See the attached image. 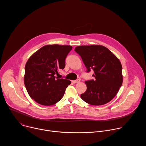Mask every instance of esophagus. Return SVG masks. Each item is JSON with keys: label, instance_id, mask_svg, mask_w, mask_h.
I'll return each mask as SVG.
<instances>
[{"label": "esophagus", "instance_id": "obj_1", "mask_svg": "<svg viewBox=\"0 0 146 146\" xmlns=\"http://www.w3.org/2000/svg\"><path fill=\"white\" fill-rule=\"evenodd\" d=\"M80 81V80L79 79H77V80H73V81H72V82H73V83H74V84H76V83H79Z\"/></svg>", "mask_w": 146, "mask_h": 146}]
</instances>
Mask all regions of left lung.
<instances>
[{
    "label": "left lung",
    "instance_id": "1",
    "mask_svg": "<svg viewBox=\"0 0 146 146\" xmlns=\"http://www.w3.org/2000/svg\"><path fill=\"white\" fill-rule=\"evenodd\" d=\"M74 51L87 68L94 72V80L86 81V91L81 99L91 105H103L111 101L122 84V65L119 60L106 47L100 45L81 46Z\"/></svg>",
    "mask_w": 146,
    "mask_h": 146
}]
</instances>
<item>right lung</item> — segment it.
Segmentation results:
<instances>
[{
  "mask_svg": "<svg viewBox=\"0 0 146 146\" xmlns=\"http://www.w3.org/2000/svg\"><path fill=\"white\" fill-rule=\"evenodd\" d=\"M70 46L46 45L35 52L25 67L24 84L31 98L44 106H51L64 96L71 81L58 78L55 74L65 67Z\"/></svg>",
  "mask_w": 146,
  "mask_h": 146,
  "instance_id": "obj_1",
  "label": "right lung"
}]
</instances>
